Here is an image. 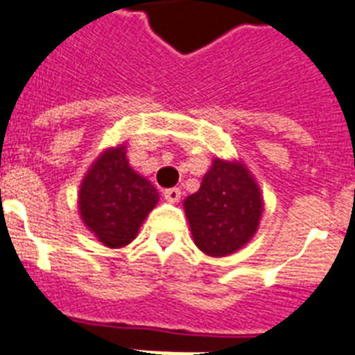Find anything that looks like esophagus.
<instances>
[{
  "mask_svg": "<svg viewBox=\"0 0 355 355\" xmlns=\"http://www.w3.org/2000/svg\"><path fill=\"white\" fill-rule=\"evenodd\" d=\"M164 194V200L168 201V203H178V201L181 200V191L180 189H166V191L163 192Z\"/></svg>",
  "mask_w": 355,
  "mask_h": 355,
  "instance_id": "obj_1",
  "label": "esophagus"
}]
</instances>
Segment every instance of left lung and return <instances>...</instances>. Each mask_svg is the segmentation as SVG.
Returning <instances> with one entry per match:
<instances>
[{
  "label": "left lung",
  "instance_id": "left-lung-1",
  "mask_svg": "<svg viewBox=\"0 0 355 355\" xmlns=\"http://www.w3.org/2000/svg\"><path fill=\"white\" fill-rule=\"evenodd\" d=\"M194 243L209 257L236 253L254 236L263 212L260 187L242 161L214 159L200 191L183 203Z\"/></svg>",
  "mask_w": 355,
  "mask_h": 355
}]
</instances>
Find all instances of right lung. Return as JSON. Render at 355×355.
<instances>
[{"mask_svg":"<svg viewBox=\"0 0 355 355\" xmlns=\"http://www.w3.org/2000/svg\"><path fill=\"white\" fill-rule=\"evenodd\" d=\"M159 201L155 187L126 159V146L104 150L80 183L82 222L106 248H124Z\"/></svg>","mask_w":355,"mask_h":355,"instance_id":"obj_1","label":"right lung"}]
</instances>
